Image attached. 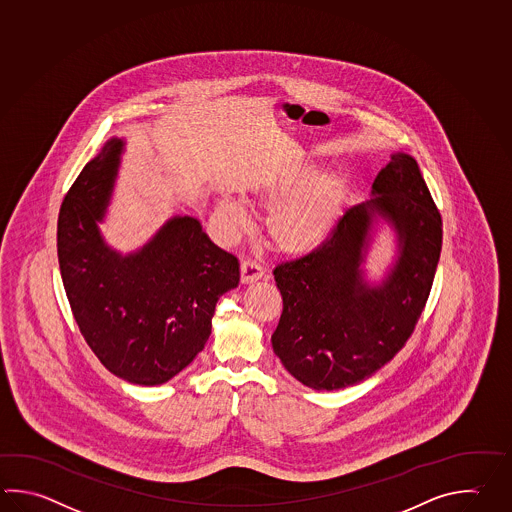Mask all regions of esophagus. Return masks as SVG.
<instances>
[{"mask_svg": "<svg viewBox=\"0 0 512 512\" xmlns=\"http://www.w3.org/2000/svg\"><path fill=\"white\" fill-rule=\"evenodd\" d=\"M262 275H264V270H262V266H259L257 262L244 261L240 264V282L242 284H251V282L259 281Z\"/></svg>", "mask_w": 512, "mask_h": 512, "instance_id": "34e87169", "label": "esophagus"}]
</instances>
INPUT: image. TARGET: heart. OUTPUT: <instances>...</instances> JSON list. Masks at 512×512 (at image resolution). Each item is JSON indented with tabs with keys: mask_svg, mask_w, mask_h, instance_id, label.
Here are the masks:
<instances>
[{
	"mask_svg": "<svg viewBox=\"0 0 512 512\" xmlns=\"http://www.w3.org/2000/svg\"><path fill=\"white\" fill-rule=\"evenodd\" d=\"M264 202H273L266 217V233L275 250L301 257L323 248L345 217L350 186L339 171L293 166L270 178L259 189ZM220 217L233 231L244 230L246 213L239 204H220Z\"/></svg>",
	"mask_w": 512,
	"mask_h": 512,
	"instance_id": "obj_1",
	"label": "heart"
}]
</instances>
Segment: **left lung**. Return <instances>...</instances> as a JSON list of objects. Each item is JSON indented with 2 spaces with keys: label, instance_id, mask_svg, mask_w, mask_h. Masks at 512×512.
Listing matches in <instances>:
<instances>
[{
  "label": "left lung",
  "instance_id": "1",
  "mask_svg": "<svg viewBox=\"0 0 512 512\" xmlns=\"http://www.w3.org/2000/svg\"><path fill=\"white\" fill-rule=\"evenodd\" d=\"M388 229L395 259L379 280L365 261ZM441 217L416 158L396 151L370 200L348 209L334 237L275 268L282 315L275 355L313 390L359 385L405 346L425 308L441 253Z\"/></svg>",
  "mask_w": 512,
  "mask_h": 512
}]
</instances>
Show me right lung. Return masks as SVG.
<instances>
[{"label":"right lung","instance_id":"add662e5","mask_svg":"<svg viewBox=\"0 0 512 512\" xmlns=\"http://www.w3.org/2000/svg\"><path fill=\"white\" fill-rule=\"evenodd\" d=\"M126 146L122 136L109 138L69 189L58 217V261L74 319L102 365L127 383L155 386L202 352L215 304L239 284V261L189 215L169 217L127 253L105 240L100 224Z\"/></svg>","mask_w":512,"mask_h":512}]
</instances>
